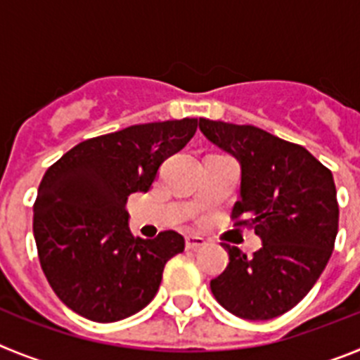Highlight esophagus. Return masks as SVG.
<instances>
[{
	"label": "esophagus",
	"instance_id": "34e87169",
	"mask_svg": "<svg viewBox=\"0 0 360 360\" xmlns=\"http://www.w3.org/2000/svg\"><path fill=\"white\" fill-rule=\"evenodd\" d=\"M203 245H205V240H203L202 236H187L186 238V249L196 250V249H200V247H203Z\"/></svg>",
	"mask_w": 360,
	"mask_h": 360
}]
</instances>
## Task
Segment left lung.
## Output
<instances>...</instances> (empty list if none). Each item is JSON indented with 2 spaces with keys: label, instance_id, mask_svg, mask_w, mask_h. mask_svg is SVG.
Here are the masks:
<instances>
[{
  "label": "left lung",
  "instance_id": "left-lung-1",
  "mask_svg": "<svg viewBox=\"0 0 360 360\" xmlns=\"http://www.w3.org/2000/svg\"><path fill=\"white\" fill-rule=\"evenodd\" d=\"M200 131L240 160L241 198L231 218L263 241L252 257L224 243L229 265L211 290L241 319H274L311 290L332 256L339 229L332 171L303 146L256 126L200 119Z\"/></svg>",
  "mask_w": 360,
  "mask_h": 360
}]
</instances>
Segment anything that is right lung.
Returning a JSON list of instances; mask_svg holds the SVG:
<instances>
[{
  "label": "right lung",
  "mask_w": 360,
  "mask_h": 360,
  "mask_svg": "<svg viewBox=\"0 0 360 360\" xmlns=\"http://www.w3.org/2000/svg\"><path fill=\"white\" fill-rule=\"evenodd\" d=\"M196 128L198 119H182L94 136L44 173L34 203L37 256L52 290L75 314L115 323L151 303L165 263L186 241L174 231L135 238L126 203L151 189L162 162Z\"/></svg>",
  "instance_id": "add662e5"
}]
</instances>
